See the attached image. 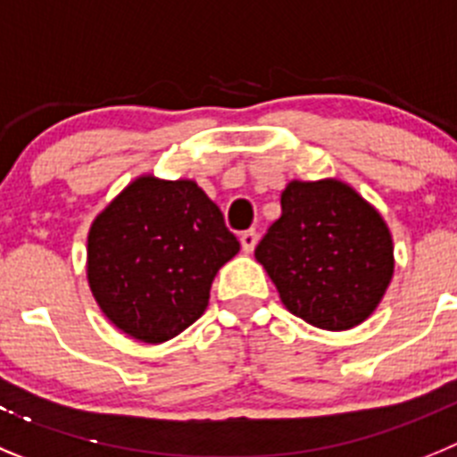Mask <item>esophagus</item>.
<instances>
[{
  "instance_id": "obj_1",
  "label": "esophagus",
  "mask_w": 457,
  "mask_h": 457,
  "mask_svg": "<svg viewBox=\"0 0 457 457\" xmlns=\"http://www.w3.org/2000/svg\"><path fill=\"white\" fill-rule=\"evenodd\" d=\"M254 245H257V232L254 229H245V232H241V248H244V253H253Z\"/></svg>"
}]
</instances>
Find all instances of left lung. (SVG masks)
<instances>
[{
    "mask_svg": "<svg viewBox=\"0 0 457 457\" xmlns=\"http://www.w3.org/2000/svg\"><path fill=\"white\" fill-rule=\"evenodd\" d=\"M282 216L254 257L282 305L320 330L360 326L380 305L394 278V241L382 213L337 178L291 179Z\"/></svg>",
    "mask_w": 457,
    "mask_h": 457,
    "instance_id": "1",
    "label": "left lung"
}]
</instances>
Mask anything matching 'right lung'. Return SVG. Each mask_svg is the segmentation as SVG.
I'll list each match as a JSON object with an SVG mask.
<instances>
[{
	"label": "right lung",
	"mask_w": 457,
	"mask_h": 457,
	"mask_svg": "<svg viewBox=\"0 0 457 457\" xmlns=\"http://www.w3.org/2000/svg\"><path fill=\"white\" fill-rule=\"evenodd\" d=\"M237 253V237L198 182L145 172L90 223L86 278L118 330L163 344L204 314L213 278Z\"/></svg>",
	"instance_id": "obj_1"
}]
</instances>
